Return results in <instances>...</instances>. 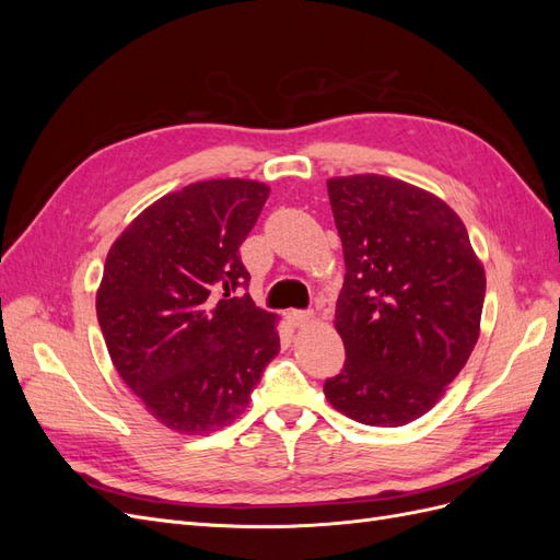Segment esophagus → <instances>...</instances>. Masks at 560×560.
Wrapping results in <instances>:
<instances>
[{"label": "esophagus", "mask_w": 560, "mask_h": 560, "mask_svg": "<svg viewBox=\"0 0 560 560\" xmlns=\"http://www.w3.org/2000/svg\"><path fill=\"white\" fill-rule=\"evenodd\" d=\"M313 317H315L313 311H290V313H287V319H290L292 325H296V327L308 325V322H311Z\"/></svg>", "instance_id": "esophagus-1"}]
</instances>
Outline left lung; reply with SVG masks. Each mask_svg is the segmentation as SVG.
<instances>
[{
  "mask_svg": "<svg viewBox=\"0 0 560 560\" xmlns=\"http://www.w3.org/2000/svg\"><path fill=\"white\" fill-rule=\"evenodd\" d=\"M343 243L336 329L341 374L325 381L336 411L399 428L444 397L477 346L486 276L444 200L383 175L327 182Z\"/></svg>",
  "mask_w": 560,
  "mask_h": 560,
  "instance_id": "obj_1",
  "label": "left lung"
}]
</instances>
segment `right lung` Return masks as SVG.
I'll return each mask as SVG.
<instances>
[{
    "label": "right lung",
    "instance_id": "add662e5",
    "mask_svg": "<svg viewBox=\"0 0 560 560\" xmlns=\"http://www.w3.org/2000/svg\"><path fill=\"white\" fill-rule=\"evenodd\" d=\"M268 186L208 179L149 206L112 245L97 322L118 376L182 434L229 425L280 350L276 315L254 306L241 245Z\"/></svg>",
    "mask_w": 560,
    "mask_h": 560
}]
</instances>
